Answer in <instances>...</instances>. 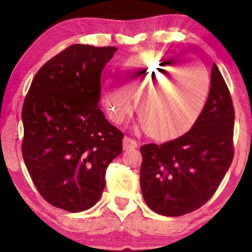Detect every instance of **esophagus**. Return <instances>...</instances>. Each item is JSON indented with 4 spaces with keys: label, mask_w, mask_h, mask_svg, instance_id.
Wrapping results in <instances>:
<instances>
[{
    "label": "esophagus",
    "mask_w": 252,
    "mask_h": 252,
    "mask_svg": "<svg viewBox=\"0 0 252 252\" xmlns=\"http://www.w3.org/2000/svg\"><path fill=\"white\" fill-rule=\"evenodd\" d=\"M123 147H124V150H132L137 148V143L135 140L130 139L128 136H125L123 140Z\"/></svg>",
    "instance_id": "esophagus-1"
}]
</instances>
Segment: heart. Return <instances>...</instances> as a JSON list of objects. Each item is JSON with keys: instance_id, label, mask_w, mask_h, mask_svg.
Masks as SVG:
<instances>
[{"instance_id": "heart-1", "label": "heart", "mask_w": 252, "mask_h": 252, "mask_svg": "<svg viewBox=\"0 0 252 252\" xmlns=\"http://www.w3.org/2000/svg\"><path fill=\"white\" fill-rule=\"evenodd\" d=\"M173 60L147 51L127 62L123 68L125 85L136 95V110L146 132L157 140H173L189 132L199 118L208 98L210 80L205 70L177 71ZM103 103L109 116L122 123L132 111V99L124 89L108 80Z\"/></svg>"}]
</instances>
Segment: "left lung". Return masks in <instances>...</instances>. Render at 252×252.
Masks as SVG:
<instances>
[{
  "label": "left lung",
  "instance_id": "8db88e82",
  "mask_svg": "<svg viewBox=\"0 0 252 252\" xmlns=\"http://www.w3.org/2000/svg\"><path fill=\"white\" fill-rule=\"evenodd\" d=\"M234 119L228 87L213 63L208 101L194 127L175 140L141 147V190L153 211L184 216L212 197L234 157Z\"/></svg>",
  "mask_w": 252,
  "mask_h": 252
}]
</instances>
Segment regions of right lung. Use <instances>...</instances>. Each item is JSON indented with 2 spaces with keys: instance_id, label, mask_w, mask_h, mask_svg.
Listing matches in <instances>:
<instances>
[{
  "instance_id": "add662e5",
  "label": "right lung",
  "mask_w": 252,
  "mask_h": 252,
  "mask_svg": "<svg viewBox=\"0 0 252 252\" xmlns=\"http://www.w3.org/2000/svg\"><path fill=\"white\" fill-rule=\"evenodd\" d=\"M116 47L73 44L37 71L23 105V158L40 195L58 209L85 211L105 187L124 134L99 109L101 73Z\"/></svg>"
}]
</instances>
